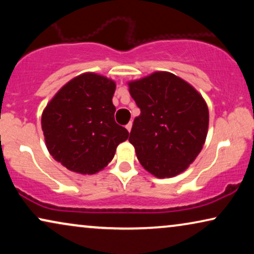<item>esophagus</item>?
Listing matches in <instances>:
<instances>
[{
    "label": "esophagus",
    "mask_w": 254,
    "mask_h": 254,
    "mask_svg": "<svg viewBox=\"0 0 254 254\" xmlns=\"http://www.w3.org/2000/svg\"><path fill=\"white\" fill-rule=\"evenodd\" d=\"M131 126H133V124H131V123H128V124L126 125V128H127V130H128V131H130V129H131Z\"/></svg>",
    "instance_id": "34e87169"
}]
</instances>
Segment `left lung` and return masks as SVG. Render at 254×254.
I'll use <instances>...</instances> for the list:
<instances>
[{"label": "left lung", "mask_w": 254, "mask_h": 254, "mask_svg": "<svg viewBox=\"0 0 254 254\" xmlns=\"http://www.w3.org/2000/svg\"><path fill=\"white\" fill-rule=\"evenodd\" d=\"M128 86L141 111L129 135L141 165L157 178L185 171L207 137L209 112L202 96L166 71H156Z\"/></svg>", "instance_id": "8db88e82"}]
</instances>
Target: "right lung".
<instances>
[{
    "label": "right lung",
    "instance_id": "1",
    "mask_svg": "<svg viewBox=\"0 0 254 254\" xmlns=\"http://www.w3.org/2000/svg\"><path fill=\"white\" fill-rule=\"evenodd\" d=\"M116 82L85 72L59 90L41 116L50 154L64 168L95 175L112 161L128 130L114 120Z\"/></svg>",
    "mask_w": 254,
    "mask_h": 254
}]
</instances>
